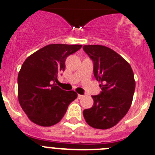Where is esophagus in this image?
Returning a JSON list of instances; mask_svg holds the SVG:
<instances>
[{
	"label": "esophagus",
	"mask_w": 155,
	"mask_h": 155,
	"mask_svg": "<svg viewBox=\"0 0 155 155\" xmlns=\"http://www.w3.org/2000/svg\"><path fill=\"white\" fill-rule=\"evenodd\" d=\"M82 97H83V95H82V94H78V98H79V99L82 98Z\"/></svg>",
	"instance_id": "obj_1"
}]
</instances>
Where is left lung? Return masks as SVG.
Wrapping results in <instances>:
<instances>
[{"mask_svg":"<svg viewBox=\"0 0 155 155\" xmlns=\"http://www.w3.org/2000/svg\"><path fill=\"white\" fill-rule=\"evenodd\" d=\"M93 61V72L101 82V91L93 95V106L83 110L87 124L101 130L111 128L128 112L133 101L136 82L127 61L112 49L103 45H84Z\"/></svg>","mask_w":155,"mask_h":155,"instance_id":"obj_1","label":"left lung"}]
</instances>
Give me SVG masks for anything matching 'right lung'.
Wrapping results in <instances>:
<instances>
[{"label":"right lung","mask_w":155,"mask_h":155,"mask_svg":"<svg viewBox=\"0 0 155 155\" xmlns=\"http://www.w3.org/2000/svg\"><path fill=\"white\" fill-rule=\"evenodd\" d=\"M81 48V45H49L23 63L18 74V98L31 122L41 127L55 125L77 97V93L61 89L55 82L65 69L67 57Z\"/></svg>","instance_id":"obj_1"}]
</instances>
